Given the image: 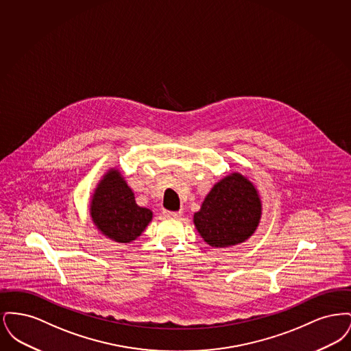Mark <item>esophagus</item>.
<instances>
[{
  "mask_svg": "<svg viewBox=\"0 0 351 351\" xmlns=\"http://www.w3.org/2000/svg\"><path fill=\"white\" fill-rule=\"evenodd\" d=\"M163 216L167 218H178L182 216V210L179 212H171V210H163Z\"/></svg>",
  "mask_w": 351,
  "mask_h": 351,
  "instance_id": "obj_1",
  "label": "esophagus"
}]
</instances>
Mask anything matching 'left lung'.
Masks as SVG:
<instances>
[{"label":"left lung","mask_w":351,"mask_h":351,"mask_svg":"<svg viewBox=\"0 0 351 351\" xmlns=\"http://www.w3.org/2000/svg\"><path fill=\"white\" fill-rule=\"evenodd\" d=\"M261 200L254 185L239 173L218 182L195 213V225L212 247H228L246 241L261 218Z\"/></svg>","instance_id":"obj_1"}]
</instances>
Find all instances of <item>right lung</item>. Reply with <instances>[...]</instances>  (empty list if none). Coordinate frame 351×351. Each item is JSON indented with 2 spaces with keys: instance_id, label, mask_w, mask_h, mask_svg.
I'll return each instance as SVG.
<instances>
[{
  "instance_id": "right-lung-1",
  "label": "right lung",
  "mask_w": 351,
  "mask_h": 351,
  "mask_svg": "<svg viewBox=\"0 0 351 351\" xmlns=\"http://www.w3.org/2000/svg\"><path fill=\"white\" fill-rule=\"evenodd\" d=\"M90 215L102 233L122 243L139 237L152 218L150 209L136 205L132 189L116 169L99 184Z\"/></svg>"
}]
</instances>
